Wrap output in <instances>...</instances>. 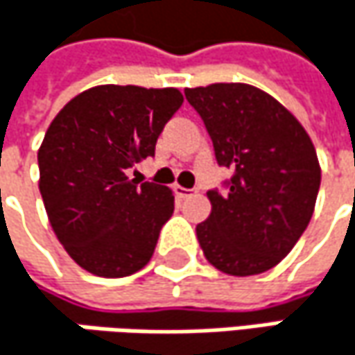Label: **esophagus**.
I'll return each instance as SVG.
<instances>
[{
    "label": "esophagus",
    "mask_w": 355,
    "mask_h": 355,
    "mask_svg": "<svg viewBox=\"0 0 355 355\" xmlns=\"http://www.w3.org/2000/svg\"><path fill=\"white\" fill-rule=\"evenodd\" d=\"M175 193H177V197H180V199H187V197L193 195V189H184L180 184H175Z\"/></svg>",
    "instance_id": "esophagus-1"
}]
</instances>
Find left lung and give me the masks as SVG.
<instances>
[{"label": "left lung", "instance_id": "left-lung-1", "mask_svg": "<svg viewBox=\"0 0 355 355\" xmlns=\"http://www.w3.org/2000/svg\"><path fill=\"white\" fill-rule=\"evenodd\" d=\"M214 141L226 191H207L211 214L197 224L205 259L247 277L275 267L306 230L320 187L315 146L298 119L248 84L187 88Z\"/></svg>", "mask_w": 355, "mask_h": 355}]
</instances>
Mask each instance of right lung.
<instances>
[{
  "mask_svg": "<svg viewBox=\"0 0 355 355\" xmlns=\"http://www.w3.org/2000/svg\"><path fill=\"white\" fill-rule=\"evenodd\" d=\"M182 105L177 88L94 86L57 112L38 148V189L67 254L98 277H125L154 254L175 195L127 171L154 156Z\"/></svg>",
  "mask_w": 355,
  "mask_h": 355,
  "instance_id": "obj_1",
  "label": "right lung"
}]
</instances>
